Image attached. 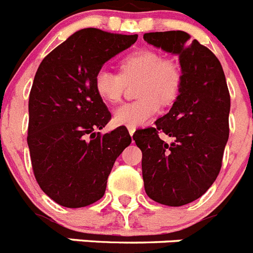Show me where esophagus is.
<instances>
[{
	"instance_id": "1",
	"label": "esophagus",
	"mask_w": 253,
	"mask_h": 253,
	"mask_svg": "<svg viewBox=\"0 0 253 253\" xmlns=\"http://www.w3.org/2000/svg\"><path fill=\"white\" fill-rule=\"evenodd\" d=\"M128 131H129V134H130V135H133L134 131H135V128H133V126H128Z\"/></svg>"
}]
</instances>
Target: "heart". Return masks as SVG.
Listing matches in <instances>:
<instances>
[{
	"label": "heart",
	"mask_w": 253,
	"mask_h": 253,
	"mask_svg": "<svg viewBox=\"0 0 253 253\" xmlns=\"http://www.w3.org/2000/svg\"><path fill=\"white\" fill-rule=\"evenodd\" d=\"M120 75L100 69L95 76V90L107 104L122 100L126 84L137 82L139 99L119 106L114 111V123L124 126H142L160 110L161 104L169 105L177 99L182 86V72L177 63L163 59L154 50L143 49L122 59Z\"/></svg>",
	"instance_id": "1"
}]
</instances>
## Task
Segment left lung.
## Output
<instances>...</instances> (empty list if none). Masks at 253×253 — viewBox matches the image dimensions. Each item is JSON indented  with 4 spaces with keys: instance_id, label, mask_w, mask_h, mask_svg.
<instances>
[{
    "instance_id": "obj_1",
    "label": "left lung",
    "mask_w": 253,
    "mask_h": 253,
    "mask_svg": "<svg viewBox=\"0 0 253 253\" xmlns=\"http://www.w3.org/2000/svg\"><path fill=\"white\" fill-rule=\"evenodd\" d=\"M143 39L178 55L182 86L156 128L140 129L133 139L143 154L147 195L160 204L181 207L204 195L219 175L229 137L231 96L218 58L187 33H147ZM160 132L174 142L167 145Z\"/></svg>"
}]
</instances>
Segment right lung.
Masks as SVG:
<instances>
[{
    "label": "right lung",
    "instance_id": "right-lung-1",
    "mask_svg": "<svg viewBox=\"0 0 253 253\" xmlns=\"http://www.w3.org/2000/svg\"><path fill=\"white\" fill-rule=\"evenodd\" d=\"M138 35L82 29L40 63L29 96L28 146L40 189L66 208L104 196L115 160L131 143L125 128L100 134L111 114L95 90L105 62Z\"/></svg>",
    "mask_w": 253,
    "mask_h": 253
}]
</instances>
